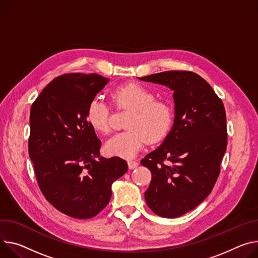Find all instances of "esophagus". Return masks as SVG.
Listing matches in <instances>:
<instances>
[{
  "instance_id": "34e87169",
  "label": "esophagus",
  "mask_w": 258,
  "mask_h": 258,
  "mask_svg": "<svg viewBox=\"0 0 258 258\" xmlns=\"http://www.w3.org/2000/svg\"><path fill=\"white\" fill-rule=\"evenodd\" d=\"M127 165H128V169H130V170H133V169H135V168L138 167L139 162H138V161H135V160H128V161H127Z\"/></svg>"
}]
</instances>
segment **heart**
Here are the masks:
<instances>
[{"label":"heart","instance_id":"heart-1","mask_svg":"<svg viewBox=\"0 0 258 258\" xmlns=\"http://www.w3.org/2000/svg\"><path fill=\"white\" fill-rule=\"evenodd\" d=\"M153 90L144 84L127 83L112 91L116 108L131 110L126 131L116 134L106 143L110 155L133 158L143 148L146 141L156 143L168 134L173 123L174 112L165 101L155 100ZM111 106L102 98H93L86 110L89 125L98 133L107 135L110 130Z\"/></svg>","mask_w":258,"mask_h":258}]
</instances>
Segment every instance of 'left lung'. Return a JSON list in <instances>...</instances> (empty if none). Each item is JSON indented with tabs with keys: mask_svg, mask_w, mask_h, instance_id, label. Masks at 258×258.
Returning <instances> with one entry per match:
<instances>
[{
	"mask_svg": "<svg viewBox=\"0 0 258 258\" xmlns=\"http://www.w3.org/2000/svg\"><path fill=\"white\" fill-rule=\"evenodd\" d=\"M174 90L175 122L160 147L141 163L151 172L145 191L156 215L176 218L198 207L212 191L227 146L226 114L210 84L191 71L140 77Z\"/></svg>",
	"mask_w": 258,
	"mask_h": 258,
	"instance_id": "left-lung-1",
	"label": "left lung"
}]
</instances>
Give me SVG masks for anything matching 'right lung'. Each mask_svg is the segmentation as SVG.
Returning a JSON list of instances; mask_svg holds the SVG:
<instances>
[{
  "label": "right lung",
  "instance_id": "right-lung-1",
  "mask_svg": "<svg viewBox=\"0 0 258 258\" xmlns=\"http://www.w3.org/2000/svg\"><path fill=\"white\" fill-rule=\"evenodd\" d=\"M107 82L97 74L57 76L31 108L29 154L40 190L77 219L97 216L109 204L112 183L127 171L118 156L100 157L101 141L86 119L90 101Z\"/></svg>",
  "mask_w": 258,
  "mask_h": 258
}]
</instances>
